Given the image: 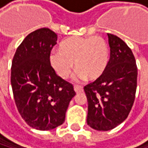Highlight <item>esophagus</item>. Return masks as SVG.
Returning a JSON list of instances; mask_svg holds the SVG:
<instances>
[{"mask_svg":"<svg viewBox=\"0 0 148 148\" xmlns=\"http://www.w3.org/2000/svg\"><path fill=\"white\" fill-rule=\"evenodd\" d=\"M73 89H75V91L76 93H79V92H82L83 91V89L82 86H79V85H75L73 86Z\"/></svg>","mask_w":148,"mask_h":148,"instance_id":"esophagus-1","label":"esophagus"}]
</instances>
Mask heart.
Listing matches in <instances>:
<instances>
[{"mask_svg":"<svg viewBox=\"0 0 148 148\" xmlns=\"http://www.w3.org/2000/svg\"><path fill=\"white\" fill-rule=\"evenodd\" d=\"M58 49L49 55V63L63 79L70 76L73 63L78 77L89 80L101 77L109 64L110 49L101 36H72L62 41Z\"/></svg>","mask_w":148,"mask_h":148,"instance_id":"obj_1","label":"heart"}]
</instances>
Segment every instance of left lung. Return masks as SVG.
Returning a JSON list of instances; mask_svg holds the SVG:
<instances>
[{
  "instance_id": "obj_1",
  "label": "left lung",
  "mask_w": 148,
  "mask_h": 148,
  "mask_svg": "<svg viewBox=\"0 0 148 148\" xmlns=\"http://www.w3.org/2000/svg\"><path fill=\"white\" fill-rule=\"evenodd\" d=\"M110 59L104 75L84 86L87 123L97 130H112L128 117L135 100L138 68L134 55L121 38L107 34Z\"/></svg>"
}]
</instances>
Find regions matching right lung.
<instances>
[{
	"label": "right lung",
	"mask_w": 148,
	"mask_h": 148,
	"mask_svg": "<svg viewBox=\"0 0 148 148\" xmlns=\"http://www.w3.org/2000/svg\"><path fill=\"white\" fill-rule=\"evenodd\" d=\"M58 35L49 28L28 34L11 65V87L18 110L30 127L49 130L65 122L73 86L58 76L49 63Z\"/></svg>",
	"instance_id": "right-lung-1"
}]
</instances>
